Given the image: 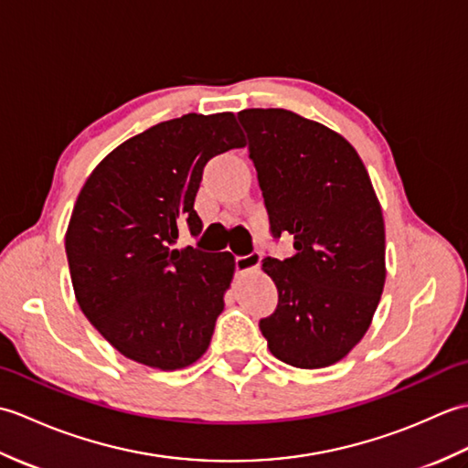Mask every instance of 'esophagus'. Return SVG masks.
Returning a JSON list of instances; mask_svg holds the SVG:
<instances>
[{"label":"esophagus","mask_w":468,"mask_h":468,"mask_svg":"<svg viewBox=\"0 0 468 468\" xmlns=\"http://www.w3.org/2000/svg\"><path fill=\"white\" fill-rule=\"evenodd\" d=\"M235 265H237V271H241V273L260 270V265H261V253L237 255V257H235Z\"/></svg>","instance_id":"1"}]
</instances>
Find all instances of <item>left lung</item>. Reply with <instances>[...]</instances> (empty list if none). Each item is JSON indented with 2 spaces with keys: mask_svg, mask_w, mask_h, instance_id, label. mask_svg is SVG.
<instances>
[{
  "mask_svg": "<svg viewBox=\"0 0 468 468\" xmlns=\"http://www.w3.org/2000/svg\"><path fill=\"white\" fill-rule=\"evenodd\" d=\"M273 237L293 235L290 260L267 257L280 292L260 330L270 352L315 370L362 340L386 282L382 207L356 148L342 134L283 108L239 114Z\"/></svg>",
  "mask_w": 468,
  "mask_h": 468,
  "instance_id": "1",
  "label": "left lung"
}]
</instances>
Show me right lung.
I'll return each instance as SVG.
<instances>
[{
	"label": "right lung",
	"mask_w": 468,
	"mask_h": 468,
	"mask_svg": "<svg viewBox=\"0 0 468 468\" xmlns=\"http://www.w3.org/2000/svg\"><path fill=\"white\" fill-rule=\"evenodd\" d=\"M245 144L233 112H191L128 138L86 178L66 231L74 295L128 360L181 370L211 344L235 257L175 243L183 221L195 237L203 229L205 165Z\"/></svg>",
	"instance_id": "right-lung-1"
}]
</instances>
